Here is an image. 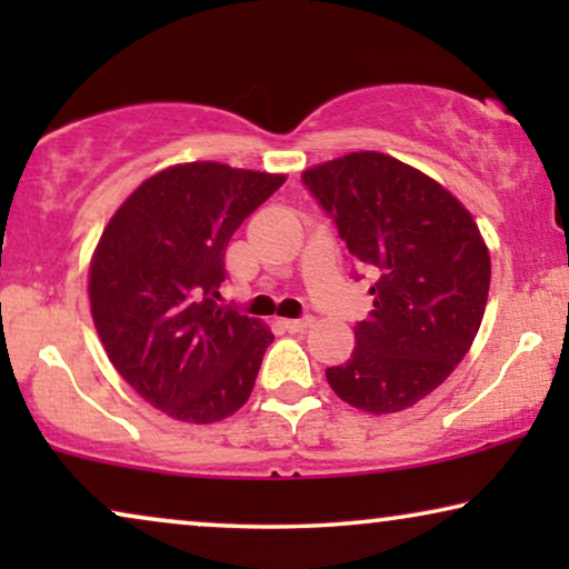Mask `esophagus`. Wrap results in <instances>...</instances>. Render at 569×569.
<instances>
[{"label": "esophagus", "mask_w": 569, "mask_h": 569, "mask_svg": "<svg viewBox=\"0 0 569 569\" xmlns=\"http://www.w3.org/2000/svg\"><path fill=\"white\" fill-rule=\"evenodd\" d=\"M310 323H313V318H310V316L308 318H284V321H282L287 331H306Z\"/></svg>", "instance_id": "obj_1"}]
</instances>
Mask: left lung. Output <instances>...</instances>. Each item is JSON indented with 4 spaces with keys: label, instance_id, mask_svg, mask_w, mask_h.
<instances>
[{
    "label": "left lung",
    "instance_id": "left-lung-1",
    "mask_svg": "<svg viewBox=\"0 0 569 569\" xmlns=\"http://www.w3.org/2000/svg\"><path fill=\"white\" fill-rule=\"evenodd\" d=\"M302 181L376 277L352 357L326 380L368 415L415 407L477 337L492 277L485 238L446 186L391 154L349 152L302 170Z\"/></svg>",
    "mask_w": 569,
    "mask_h": 569
}]
</instances>
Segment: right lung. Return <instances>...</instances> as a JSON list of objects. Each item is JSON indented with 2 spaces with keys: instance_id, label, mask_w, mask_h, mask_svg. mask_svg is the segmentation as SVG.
Returning <instances> with one entry per match:
<instances>
[{
  "instance_id": "add662e5",
  "label": "right lung",
  "mask_w": 569,
  "mask_h": 569,
  "mask_svg": "<svg viewBox=\"0 0 569 569\" xmlns=\"http://www.w3.org/2000/svg\"><path fill=\"white\" fill-rule=\"evenodd\" d=\"M284 173L178 162L116 209L90 259V313L119 376L162 415L212 425L243 407L274 333L217 306L224 248Z\"/></svg>"
}]
</instances>
